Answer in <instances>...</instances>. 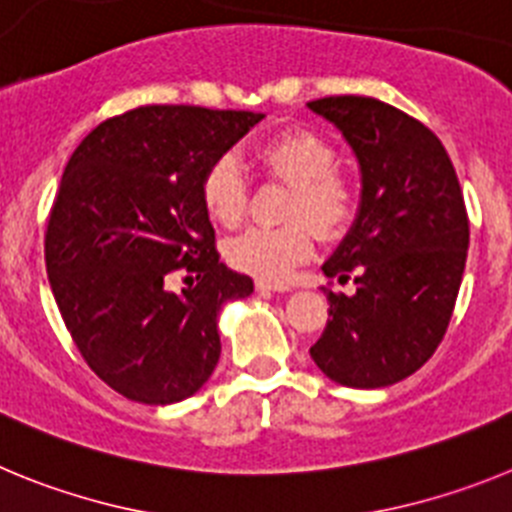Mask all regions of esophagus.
Returning <instances> with one entry per match:
<instances>
[{
    "label": "esophagus",
    "mask_w": 512,
    "mask_h": 512,
    "mask_svg": "<svg viewBox=\"0 0 512 512\" xmlns=\"http://www.w3.org/2000/svg\"><path fill=\"white\" fill-rule=\"evenodd\" d=\"M256 289H259V292H289L292 287H287V284L264 282V279H256Z\"/></svg>",
    "instance_id": "obj_1"
}]
</instances>
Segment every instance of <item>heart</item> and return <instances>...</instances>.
Masks as SVG:
<instances>
[{
	"label": "heart",
	"mask_w": 512,
	"mask_h": 512,
	"mask_svg": "<svg viewBox=\"0 0 512 512\" xmlns=\"http://www.w3.org/2000/svg\"><path fill=\"white\" fill-rule=\"evenodd\" d=\"M256 161L292 184L287 217L279 228H248L225 243V259L238 271L264 282L284 279L315 251V227L323 238H338L351 225L356 192L338 174V151L325 135L310 128H292L256 146ZM200 200L207 215L223 228H235L248 205V187L233 153L212 158L200 179Z\"/></svg>",
	"instance_id": "1"
}]
</instances>
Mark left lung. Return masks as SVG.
Segmentation results:
<instances>
[{"label": "left lung", "instance_id": "8db88e82", "mask_svg": "<svg viewBox=\"0 0 512 512\" xmlns=\"http://www.w3.org/2000/svg\"><path fill=\"white\" fill-rule=\"evenodd\" d=\"M354 148L361 202L341 246L323 264L351 297L325 292L328 323L310 348L343 387L377 390L431 359L449 328L469 248V217L454 164L423 122L372 97L307 102Z\"/></svg>", "mask_w": 512, "mask_h": 512}]
</instances>
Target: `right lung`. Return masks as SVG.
<instances>
[{"mask_svg": "<svg viewBox=\"0 0 512 512\" xmlns=\"http://www.w3.org/2000/svg\"><path fill=\"white\" fill-rule=\"evenodd\" d=\"M261 117L148 104L97 125L63 169L48 282L84 361L128 400L192 397L220 359V307L253 292L220 264L200 179ZM176 273L188 274L182 293L170 289Z\"/></svg>", "mask_w": 512, "mask_h": 512, "instance_id": "1", "label": "right lung"}]
</instances>
